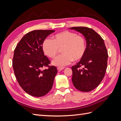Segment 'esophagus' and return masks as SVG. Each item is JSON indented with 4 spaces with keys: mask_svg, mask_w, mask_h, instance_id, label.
Here are the masks:
<instances>
[{
    "mask_svg": "<svg viewBox=\"0 0 121 121\" xmlns=\"http://www.w3.org/2000/svg\"><path fill=\"white\" fill-rule=\"evenodd\" d=\"M64 68H65L64 67H58L57 68V70H58V71H61V70H62V69H63Z\"/></svg>",
    "mask_w": 121,
    "mask_h": 121,
    "instance_id": "34e87169",
    "label": "esophagus"
}]
</instances>
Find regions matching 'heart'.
I'll list each match as a JSON object with an SVG mask.
<instances>
[{
  "label": "heart",
  "instance_id": "b5f03b06",
  "mask_svg": "<svg viewBox=\"0 0 121 121\" xmlns=\"http://www.w3.org/2000/svg\"><path fill=\"white\" fill-rule=\"evenodd\" d=\"M62 48L63 54L52 61L54 65L63 67L74 60H80L86 50V40L76 33L65 31L56 34L52 39H45L42 43L44 53L50 58H54Z\"/></svg>",
  "mask_w": 121,
  "mask_h": 121
}]
</instances>
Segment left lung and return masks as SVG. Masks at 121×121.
Segmentation results:
<instances>
[{
	"instance_id": "left-lung-1",
	"label": "left lung",
	"mask_w": 121,
	"mask_h": 121,
	"mask_svg": "<svg viewBox=\"0 0 121 121\" xmlns=\"http://www.w3.org/2000/svg\"><path fill=\"white\" fill-rule=\"evenodd\" d=\"M83 34L86 40V50L80 61L72 67V81L76 89L89 92L104 79L107 68L108 54L104 39L93 29L85 27L69 28Z\"/></svg>"
}]
</instances>
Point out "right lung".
I'll return each mask as SVG.
<instances>
[{
    "mask_svg": "<svg viewBox=\"0 0 121 121\" xmlns=\"http://www.w3.org/2000/svg\"><path fill=\"white\" fill-rule=\"evenodd\" d=\"M54 30H38L28 33L14 51L13 67L17 81L26 92L41 97L48 93L57 74L56 67L44 56L42 43ZM44 67H48L43 69Z\"/></svg>",
    "mask_w": 121,
    "mask_h": 121,
    "instance_id": "obj_1",
    "label": "right lung"
}]
</instances>
